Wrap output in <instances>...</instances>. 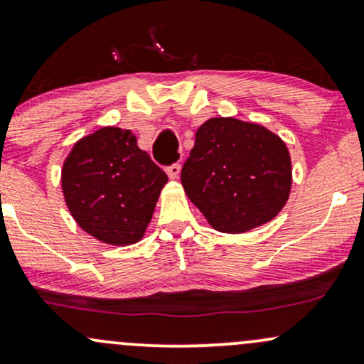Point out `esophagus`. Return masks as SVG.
Segmentation results:
<instances>
[{
    "mask_svg": "<svg viewBox=\"0 0 364 364\" xmlns=\"http://www.w3.org/2000/svg\"><path fill=\"white\" fill-rule=\"evenodd\" d=\"M166 173H168L170 178H177L181 175V165L172 164L170 166H166Z\"/></svg>",
    "mask_w": 364,
    "mask_h": 364,
    "instance_id": "34e87169",
    "label": "esophagus"
}]
</instances>
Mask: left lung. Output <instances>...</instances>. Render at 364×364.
Masks as SVG:
<instances>
[{"label":"left lung","instance_id":"1","mask_svg":"<svg viewBox=\"0 0 364 364\" xmlns=\"http://www.w3.org/2000/svg\"><path fill=\"white\" fill-rule=\"evenodd\" d=\"M181 181L213 228L243 233L283 209L291 189V158L266 127L215 117L196 132Z\"/></svg>","mask_w":364,"mask_h":364}]
</instances>
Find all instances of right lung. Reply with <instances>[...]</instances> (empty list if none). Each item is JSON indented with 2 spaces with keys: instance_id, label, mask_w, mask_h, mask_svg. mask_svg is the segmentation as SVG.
<instances>
[{
  "instance_id": "1",
  "label": "right lung",
  "mask_w": 364,
  "mask_h": 364,
  "mask_svg": "<svg viewBox=\"0 0 364 364\" xmlns=\"http://www.w3.org/2000/svg\"><path fill=\"white\" fill-rule=\"evenodd\" d=\"M166 181L129 129L102 127L73 146L61 183L85 232L110 245H131L146 232Z\"/></svg>"
}]
</instances>
